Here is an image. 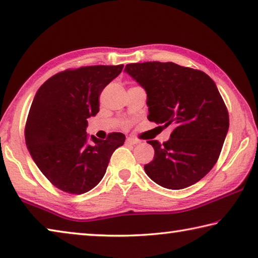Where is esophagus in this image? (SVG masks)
<instances>
[{
  "label": "esophagus",
  "mask_w": 258,
  "mask_h": 258,
  "mask_svg": "<svg viewBox=\"0 0 258 258\" xmlns=\"http://www.w3.org/2000/svg\"><path fill=\"white\" fill-rule=\"evenodd\" d=\"M126 143H127V145H138L140 141L134 138H127L126 139Z\"/></svg>",
  "instance_id": "esophagus-1"
}]
</instances>
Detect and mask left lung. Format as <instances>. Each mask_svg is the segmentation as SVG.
Returning <instances> with one entry per match:
<instances>
[{
    "instance_id": "8db88e82",
    "label": "left lung",
    "mask_w": 258,
    "mask_h": 258,
    "mask_svg": "<svg viewBox=\"0 0 258 258\" xmlns=\"http://www.w3.org/2000/svg\"><path fill=\"white\" fill-rule=\"evenodd\" d=\"M125 73L147 93L148 119L174 130L163 145L152 140L147 175L166 189L180 190L216 164L229 131V113L214 81L204 72L174 62L126 64Z\"/></svg>"
}]
</instances>
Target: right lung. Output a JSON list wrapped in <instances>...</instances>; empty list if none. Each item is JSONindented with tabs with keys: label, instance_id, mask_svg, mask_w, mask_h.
<instances>
[{
	"label": "right lung",
	"instance_id": "right-lung-1",
	"mask_svg": "<svg viewBox=\"0 0 258 258\" xmlns=\"http://www.w3.org/2000/svg\"><path fill=\"white\" fill-rule=\"evenodd\" d=\"M118 66H90L49 78L35 94L25 130L26 146L38 169L64 192L92 190L106 174L112 152L125 135L100 140L86 133L87 119L99 112L102 90L123 71Z\"/></svg>",
	"mask_w": 258,
	"mask_h": 258
}]
</instances>
